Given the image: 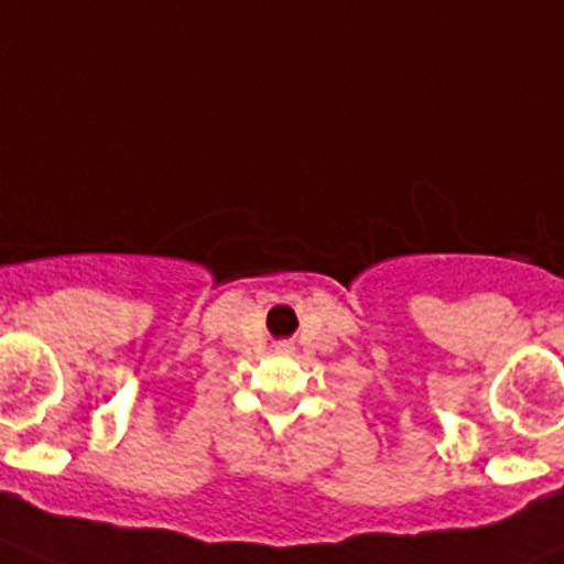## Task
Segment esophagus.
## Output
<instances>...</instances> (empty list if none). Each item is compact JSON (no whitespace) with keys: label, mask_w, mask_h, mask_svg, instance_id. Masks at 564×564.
Segmentation results:
<instances>
[{"label":"esophagus","mask_w":564,"mask_h":564,"mask_svg":"<svg viewBox=\"0 0 564 564\" xmlns=\"http://www.w3.org/2000/svg\"><path fill=\"white\" fill-rule=\"evenodd\" d=\"M275 351H278V355H292L294 346H292V344H278Z\"/></svg>","instance_id":"1"}]
</instances>
